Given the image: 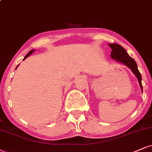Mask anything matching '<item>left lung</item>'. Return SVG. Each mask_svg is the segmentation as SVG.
<instances>
[{"label":"left lung","instance_id":"obj_1","mask_svg":"<svg viewBox=\"0 0 152 152\" xmlns=\"http://www.w3.org/2000/svg\"><path fill=\"white\" fill-rule=\"evenodd\" d=\"M110 48L112 49L111 51V58L113 59H115L117 61L121 62V63H123L125 65H127L132 72L134 73V75L137 77L139 81L140 87H141L142 90V76L140 74L139 70L137 68V65L136 62L134 61L133 58L130 57L128 55L127 51L124 48L122 47L121 46L117 44H108Z\"/></svg>","mask_w":152,"mask_h":152}]
</instances>
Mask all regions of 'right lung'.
<instances>
[{
  "instance_id": "add662e5",
  "label": "right lung",
  "mask_w": 152,
  "mask_h": 152,
  "mask_svg": "<svg viewBox=\"0 0 152 152\" xmlns=\"http://www.w3.org/2000/svg\"><path fill=\"white\" fill-rule=\"evenodd\" d=\"M33 52H34V50H31L30 51H29V53H28L27 54V55H26V56H25V57L24 58V59H23V60H24V59H26V58H27L28 57V56H29V55H31V54ZM18 67V66H17V67ZM17 67H16V68H17Z\"/></svg>"
}]
</instances>
